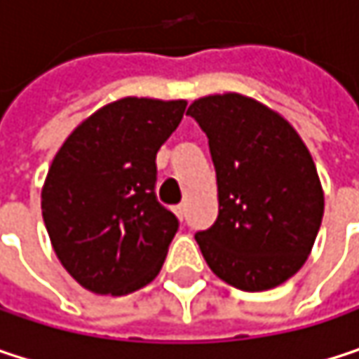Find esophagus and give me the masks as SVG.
Masks as SVG:
<instances>
[{
  "label": "esophagus",
  "mask_w": 359,
  "mask_h": 359,
  "mask_svg": "<svg viewBox=\"0 0 359 359\" xmlns=\"http://www.w3.org/2000/svg\"><path fill=\"white\" fill-rule=\"evenodd\" d=\"M175 214H177L179 218H184V214H187V203H179V205H175Z\"/></svg>",
  "instance_id": "obj_1"
}]
</instances>
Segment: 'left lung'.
I'll return each mask as SVG.
<instances>
[{
	"mask_svg": "<svg viewBox=\"0 0 359 359\" xmlns=\"http://www.w3.org/2000/svg\"><path fill=\"white\" fill-rule=\"evenodd\" d=\"M187 114L208 135L218 218L195 235L212 272L241 291H268L308 259L320 231L324 191L297 130L241 93L195 100Z\"/></svg>",
	"mask_w": 359,
	"mask_h": 359,
	"instance_id": "left-lung-1",
	"label": "left lung"
}]
</instances>
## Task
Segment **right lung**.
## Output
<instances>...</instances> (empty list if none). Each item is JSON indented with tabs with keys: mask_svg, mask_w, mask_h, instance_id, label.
Listing matches in <instances>:
<instances>
[{
	"mask_svg": "<svg viewBox=\"0 0 359 359\" xmlns=\"http://www.w3.org/2000/svg\"><path fill=\"white\" fill-rule=\"evenodd\" d=\"M184 100L122 97L83 120L57 149L41 191L43 222L62 266L97 295L149 285L179 220L156 199V154Z\"/></svg>",
	"mask_w": 359,
	"mask_h": 359,
	"instance_id": "1",
	"label": "right lung"
}]
</instances>
